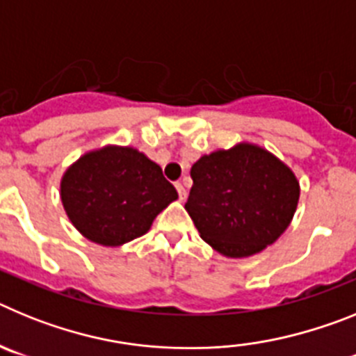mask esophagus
<instances>
[{"mask_svg": "<svg viewBox=\"0 0 356 356\" xmlns=\"http://www.w3.org/2000/svg\"><path fill=\"white\" fill-rule=\"evenodd\" d=\"M176 191H178V196H180L181 201L187 200V191H185L184 184H180V181H178V184H176Z\"/></svg>", "mask_w": 356, "mask_h": 356, "instance_id": "obj_1", "label": "esophagus"}]
</instances>
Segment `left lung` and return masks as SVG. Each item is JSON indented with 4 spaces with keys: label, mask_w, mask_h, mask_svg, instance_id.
<instances>
[{
    "label": "left lung",
    "mask_w": 356,
    "mask_h": 356,
    "mask_svg": "<svg viewBox=\"0 0 356 356\" xmlns=\"http://www.w3.org/2000/svg\"><path fill=\"white\" fill-rule=\"evenodd\" d=\"M191 176L185 210L200 237L228 259H246L271 246L289 228L300 201L292 169L251 143L203 155Z\"/></svg>",
    "instance_id": "8db88e82"
}]
</instances>
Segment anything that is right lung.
Returning a JSON list of instances; mask_svg holds the SVG:
<instances>
[{"mask_svg":"<svg viewBox=\"0 0 356 356\" xmlns=\"http://www.w3.org/2000/svg\"><path fill=\"white\" fill-rule=\"evenodd\" d=\"M60 200L72 226L102 246L143 237L178 193L162 168L131 146L108 144L65 169Z\"/></svg>","mask_w":356,"mask_h":356,"instance_id":"obj_1","label":"right lung"}]
</instances>
